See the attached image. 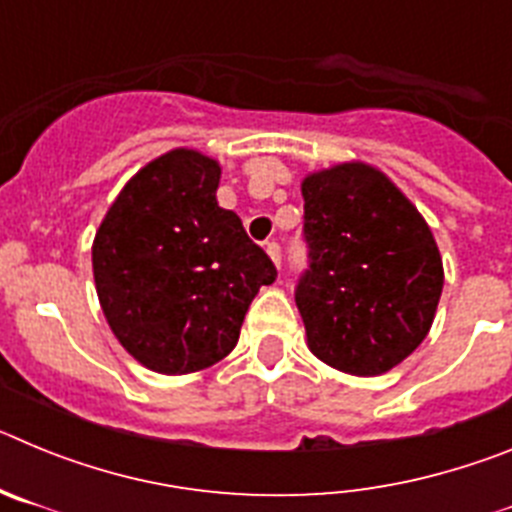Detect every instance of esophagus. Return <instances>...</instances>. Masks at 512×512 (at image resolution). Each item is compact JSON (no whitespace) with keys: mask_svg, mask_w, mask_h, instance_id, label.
I'll return each instance as SVG.
<instances>
[{"mask_svg":"<svg viewBox=\"0 0 512 512\" xmlns=\"http://www.w3.org/2000/svg\"><path fill=\"white\" fill-rule=\"evenodd\" d=\"M266 253H269L271 256V261H274V264H282V246H279L277 241H266Z\"/></svg>","mask_w":512,"mask_h":512,"instance_id":"obj_1","label":"esophagus"}]
</instances>
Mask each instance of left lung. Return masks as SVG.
<instances>
[{
	"label": "left lung",
	"instance_id": "8db88e82",
	"mask_svg": "<svg viewBox=\"0 0 512 512\" xmlns=\"http://www.w3.org/2000/svg\"><path fill=\"white\" fill-rule=\"evenodd\" d=\"M307 269L295 287L307 343L356 377L390 372L431 330L443 289L431 228L395 184L366 164L302 182Z\"/></svg>",
	"mask_w": 512,
	"mask_h": 512
}]
</instances>
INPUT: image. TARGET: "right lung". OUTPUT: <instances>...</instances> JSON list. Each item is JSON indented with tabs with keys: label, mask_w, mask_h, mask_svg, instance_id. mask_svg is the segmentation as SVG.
<instances>
[{
	"label": "right lung",
	"mask_w": 512,
	"mask_h": 512,
	"mask_svg": "<svg viewBox=\"0 0 512 512\" xmlns=\"http://www.w3.org/2000/svg\"><path fill=\"white\" fill-rule=\"evenodd\" d=\"M220 166L176 148L128 182L94 238L99 305L130 356L189 374L233 351L248 305L277 266L217 205Z\"/></svg>",
	"instance_id": "1"
}]
</instances>
